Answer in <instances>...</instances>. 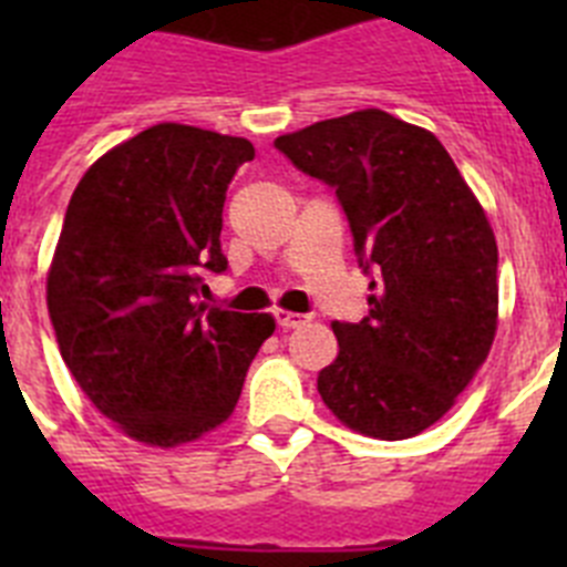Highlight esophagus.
Segmentation results:
<instances>
[{
	"label": "esophagus",
	"mask_w": 567,
	"mask_h": 567,
	"mask_svg": "<svg viewBox=\"0 0 567 567\" xmlns=\"http://www.w3.org/2000/svg\"><path fill=\"white\" fill-rule=\"evenodd\" d=\"M275 320H278L280 329H300V327H307V323H309L307 315L287 312V309H275Z\"/></svg>",
	"instance_id": "esophagus-1"
}]
</instances>
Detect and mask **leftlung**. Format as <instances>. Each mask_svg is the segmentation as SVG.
<instances>
[{"mask_svg":"<svg viewBox=\"0 0 567 567\" xmlns=\"http://www.w3.org/2000/svg\"><path fill=\"white\" fill-rule=\"evenodd\" d=\"M275 147L332 184L360 267L374 269L369 315L332 323L340 352L320 372V398L365 437L425 432L497 334V238L483 204L437 135L378 107L278 135Z\"/></svg>","mask_w":567,"mask_h":567,"instance_id":"8db88e82","label":"left lung"}]
</instances>
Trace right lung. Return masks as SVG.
Segmentation results:
<instances>
[{
  "mask_svg": "<svg viewBox=\"0 0 567 567\" xmlns=\"http://www.w3.org/2000/svg\"><path fill=\"white\" fill-rule=\"evenodd\" d=\"M255 147L238 135L153 124L90 164L48 269V312L79 389L127 437L195 443L227 423L269 312L198 303L224 272L221 213Z\"/></svg>",
  "mask_w": 567,
  "mask_h": 567,
  "instance_id": "1",
  "label": "right lung"
}]
</instances>
